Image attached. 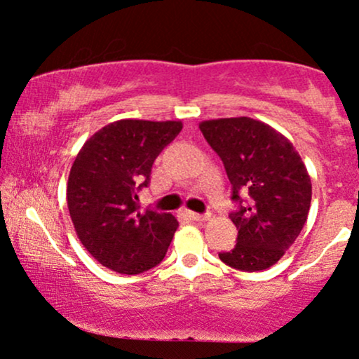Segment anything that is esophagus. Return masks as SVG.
<instances>
[{
  "instance_id": "34e87169",
  "label": "esophagus",
  "mask_w": 359,
  "mask_h": 359,
  "mask_svg": "<svg viewBox=\"0 0 359 359\" xmlns=\"http://www.w3.org/2000/svg\"><path fill=\"white\" fill-rule=\"evenodd\" d=\"M185 214H187V216L191 217L192 221H199V222L208 221L209 217H211V216H209V214H197V212H192V211H187Z\"/></svg>"
}]
</instances>
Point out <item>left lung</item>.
<instances>
[{"label":"left lung","mask_w":359,"mask_h":359,"mask_svg":"<svg viewBox=\"0 0 359 359\" xmlns=\"http://www.w3.org/2000/svg\"><path fill=\"white\" fill-rule=\"evenodd\" d=\"M199 128L224 163L231 199L240 203V211L229 214L238 243L219 253L221 262L243 271L270 269L297 240L311 208V177L299 151L275 128L248 116L208 119Z\"/></svg>","instance_id":"obj_1"}]
</instances>
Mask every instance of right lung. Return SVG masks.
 Returning <instances> with one entry per match:
<instances>
[{"label":"right lung","mask_w":359,"mask_h":359,"mask_svg":"<svg viewBox=\"0 0 359 359\" xmlns=\"http://www.w3.org/2000/svg\"><path fill=\"white\" fill-rule=\"evenodd\" d=\"M180 130L182 121L119 119L96 131L74 160L67 182L74 229L106 269L137 275L165 257L179 221L140 211L137 191L150 182L155 158Z\"/></svg>","instance_id":"obj_1"}]
</instances>
